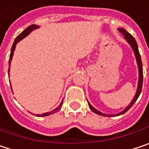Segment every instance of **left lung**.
Returning <instances> with one entry per match:
<instances>
[{"label": "left lung", "mask_w": 149, "mask_h": 149, "mask_svg": "<svg viewBox=\"0 0 149 149\" xmlns=\"http://www.w3.org/2000/svg\"><path fill=\"white\" fill-rule=\"evenodd\" d=\"M119 31L124 36V37L125 39V40L127 41V43L131 46V47L132 48L133 52L135 54V57H136V63H137V67H138V84H137V89H136V94L133 97V99L132 100V102H130V104L123 110L120 113H116V114H107V113H103L102 112L98 111L97 109H96L95 108H93L91 103L88 102V105H89V108L90 109L92 112H94L95 113L97 114H99V115H102V116H108V117H112V116H119V115H121L123 113H125V112H127L132 107V105L135 103V102L137 100L138 97L140 96L141 94V91H142V87H143V63H142V60H141V56H140V53H139V51H138V47H137V43L136 41V40L134 39L132 36L128 33L125 29H124L122 28H119L118 29Z\"/></svg>", "instance_id": "1"}]
</instances>
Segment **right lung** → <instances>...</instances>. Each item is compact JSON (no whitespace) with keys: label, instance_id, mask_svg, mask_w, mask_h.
Here are the masks:
<instances>
[{"label":"right lung","instance_id":"add662e5","mask_svg":"<svg viewBox=\"0 0 149 149\" xmlns=\"http://www.w3.org/2000/svg\"><path fill=\"white\" fill-rule=\"evenodd\" d=\"M39 25H36V24H32V25H30V26H29L27 29H25L20 35H18L17 36L15 39V40H14V42H13V47H12V49H11V54H10V58H9V69H8V75H9V72H10V66H11V62H12V59H13V52H14V51H15V48H16V45L21 40H23L24 38H25L27 36H29L33 30H35V29H36L39 28ZM13 91V90H12ZM63 100L61 102V103L59 104L58 107H57L55 109H53L52 111H50V112H47V113H42V114H36V116L38 117H42V116H47V115H50V114H52V113H56V112H58V110H60V109L62 108V105H63ZM35 114V113H34Z\"/></svg>","mask_w":149,"mask_h":149}]
</instances>
